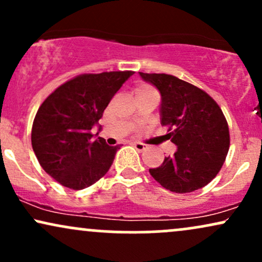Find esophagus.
Wrapping results in <instances>:
<instances>
[{"label":"esophagus","instance_id":"obj_1","mask_svg":"<svg viewBox=\"0 0 262 262\" xmlns=\"http://www.w3.org/2000/svg\"><path fill=\"white\" fill-rule=\"evenodd\" d=\"M133 146H134L135 149L138 150V151H144V150L146 149V145H145V144L139 143V141H135V143H133Z\"/></svg>","mask_w":262,"mask_h":262}]
</instances>
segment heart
I'll return each instance as SVG.
<instances>
[{
  "label": "heart",
  "mask_w": 262,
  "mask_h": 262,
  "mask_svg": "<svg viewBox=\"0 0 262 262\" xmlns=\"http://www.w3.org/2000/svg\"><path fill=\"white\" fill-rule=\"evenodd\" d=\"M134 92H135V95H144V93H151L155 91L148 85H139V86L135 87Z\"/></svg>",
  "instance_id": "heart-1"
}]
</instances>
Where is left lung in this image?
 <instances>
[{
  "instance_id": "obj_1",
  "label": "left lung",
  "mask_w": 262,
  "mask_h": 262,
  "mask_svg": "<svg viewBox=\"0 0 262 262\" xmlns=\"http://www.w3.org/2000/svg\"><path fill=\"white\" fill-rule=\"evenodd\" d=\"M161 95L160 122L167 139L177 145L150 175L162 187L188 193L212 181L229 150V128L217 102L198 87L166 74L139 73Z\"/></svg>"
}]
</instances>
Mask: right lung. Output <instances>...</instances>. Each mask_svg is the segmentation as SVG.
<instances>
[{"label": "right lung", "mask_w": 262, "mask_h": 262, "mask_svg": "<svg viewBox=\"0 0 262 262\" xmlns=\"http://www.w3.org/2000/svg\"><path fill=\"white\" fill-rule=\"evenodd\" d=\"M133 74L80 75L58 87L39 107L32 146L40 166L60 185L86 188L110 170L119 145H107L103 138L92 140L91 129L98 125L113 96Z\"/></svg>", "instance_id": "obj_1"}]
</instances>
